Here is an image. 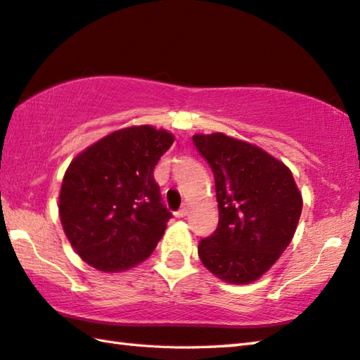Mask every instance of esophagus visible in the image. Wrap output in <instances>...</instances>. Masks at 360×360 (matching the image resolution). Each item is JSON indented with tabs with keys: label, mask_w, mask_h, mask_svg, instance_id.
Masks as SVG:
<instances>
[{
	"label": "esophagus",
	"mask_w": 360,
	"mask_h": 360,
	"mask_svg": "<svg viewBox=\"0 0 360 360\" xmlns=\"http://www.w3.org/2000/svg\"><path fill=\"white\" fill-rule=\"evenodd\" d=\"M188 214V206H187V204H186V206H182L179 210H178V212H176L174 215L176 217H178V218H182V217H186Z\"/></svg>",
	"instance_id": "esophagus-1"
}]
</instances>
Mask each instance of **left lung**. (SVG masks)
I'll return each instance as SVG.
<instances>
[{
  "label": "left lung",
  "mask_w": 360,
  "mask_h": 360,
  "mask_svg": "<svg viewBox=\"0 0 360 360\" xmlns=\"http://www.w3.org/2000/svg\"><path fill=\"white\" fill-rule=\"evenodd\" d=\"M214 172L218 228L201 238L202 265L229 284H250L271 269L292 242L302 198L283 162L223 132L195 134Z\"/></svg>",
  "instance_id": "1"
}]
</instances>
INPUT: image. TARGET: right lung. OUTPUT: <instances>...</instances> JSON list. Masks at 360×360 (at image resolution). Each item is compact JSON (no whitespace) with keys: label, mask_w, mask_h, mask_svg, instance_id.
Here are the masks:
<instances>
[{"label":"right lung","mask_w":360,"mask_h":360,"mask_svg":"<svg viewBox=\"0 0 360 360\" xmlns=\"http://www.w3.org/2000/svg\"><path fill=\"white\" fill-rule=\"evenodd\" d=\"M173 142L165 129L131 126L72 160L62 181L59 215L84 262L118 273L150 257L172 218L153 172Z\"/></svg>","instance_id":"obj_1"}]
</instances>
